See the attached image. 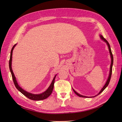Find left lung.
<instances>
[{
    "mask_svg": "<svg viewBox=\"0 0 122 122\" xmlns=\"http://www.w3.org/2000/svg\"><path fill=\"white\" fill-rule=\"evenodd\" d=\"M100 36V38H101V39L103 41L105 42L106 43L107 45V46H108V49H109V53H110V57H111V64H110V70H109V76H108V78H107V81H106V82L105 84H104V86H103V87H102V89L100 90V91L99 92V93L97 95H95V96H93V97H87V96H83V95H80V94H78V93H77V92H76V91H75L74 90L73 88H72V89H73V91L74 92V93H75L77 96H79V97H83V98H88V97H91V98H92V97H96V96H98V95H99L100 94H101V93H102V92L105 89L106 87L108 86V84H109V81H110V78H111L112 74V65H113V55H112V50H111V48H110V45H109V43L107 42V41L105 38H103V36L101 35H100V36Z\"/></svg>",
    "mask_w": 122,
    "mask_h": 122,
    "instance_id": "8db88e82",
    "label": "left lung"
}]
</instances>
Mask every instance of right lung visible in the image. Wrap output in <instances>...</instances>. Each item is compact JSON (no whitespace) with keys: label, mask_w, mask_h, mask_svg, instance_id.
<instances>
[{"label":"right lung","mask_w":122,"mask_h":122,"mask_svg":"<svg viewBox=\"0 0 122 122\" xmlns=\"http://www.w3.org/2000/svg\"><path fill=\"white\" fill-rule=\"evenodd\" d=\"M17 45V44H16L15 45L13 48L12 50H11L10 51V61H9V68H10V72L11 73V74H12V78L13 81L14 83L15 86L17 88V89L21 93L23 94L25 96L27 97L29 99L32 100H35V101H39V100H44L46 98L48 97L52 93V92L53 91V87H54V80L55 78L56 77V75H55V76L54 77V78L52 81V82L50 84V86L48 87V88H47V90H46L45 92H44L43 93L41 94H32L30 93H29V92L25 91L23 90L22 88L18 84L17 81L16 80V78L15 76L14 72L13 71V70L12 68V54H13V51L15 47Z\"/></svg>","instance_id":"obj_1"}]
</instances>
